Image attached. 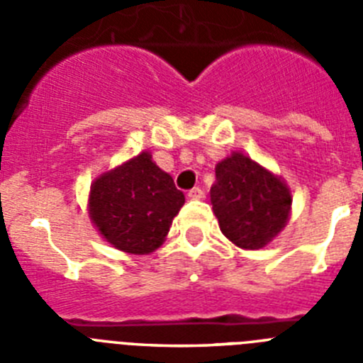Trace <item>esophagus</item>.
<instances>
[{
  "label": "esophagus",
  "mask_w": 363,
  "mask_h": 363,
  "mask_svg": "<svg viewBox=\"0 0 363 363\" xmlns=\"http://www.w3.org/2000/svg\"><path fill=\"white\" fill-rule=\"evenodd\" d=\"M187 196L191 198V200H201V198L205 196V192L201 191L200 187H194V189H191V191H189Z\"/></svg>",
  "instance_id": "esophagus-1"
}]
</instances>
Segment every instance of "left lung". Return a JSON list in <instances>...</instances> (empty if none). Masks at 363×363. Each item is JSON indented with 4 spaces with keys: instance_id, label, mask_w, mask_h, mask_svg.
Listing matches in <instances>:
<instances>
[{
    "instance_id": "left-lung-1",
    "label": "left lung",
    "mask_w": 363,
    "mask_h": 363,
    "mask_svg": "<svg viewBox=\"0 0 363 363\" xmlns=\"http://www.w3.org/2000/svg\"><path fill=\"white\" fill-rule=\"evenodd\" d=\"M214 172L211 203L223 236L245 251L267 247L291 218L289 185L238 150L218 162Z\"/></svg>"
}]
</instances>
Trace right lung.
I'll use <instances>...</instances> for the list:
<instances>
[{
	"mask_svg": "<svg viewBox=\"0 0 363 363\" xmlns=\"http://www.w3.org/2000/svg\"><path fill=\"white\" fill-rule=\"evenodd\" d=\"M184 192L149 150L96 176L89 191V218L101 238L129 255H150L165 242Z\"/></svg>",
	"mask_w": 363,
	"mask_h": 363,
	"instance_id": "obj_1",
	"label": "right lung"
}]
</instances>
